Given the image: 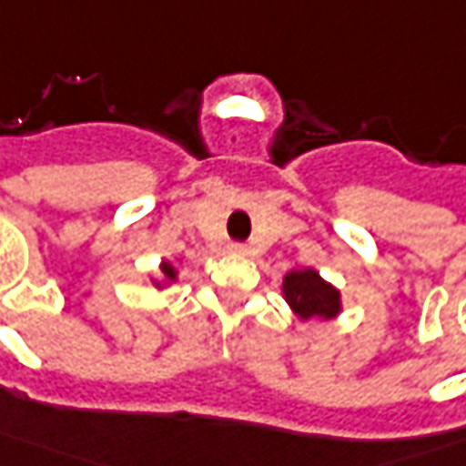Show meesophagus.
Returning a JSON list of instances; mask_svg holds the SVG:
<instances>
[{"instance_id": "1", "label": "esophagus", "mask_w": 466, "mask_h": 466, "mask_svg": "<svg viewBox=\"0 0 466 466\" xmlns=\"http://www.w3.org/2000/svg\"><path fill=\"white\" fill-rule=\"evenodd\" d=\"M232 253L234 255H248L250 253V248H248V245H232Z\"/></svg>"}]
</instances>
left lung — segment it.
I'll list each match as a JSON object with an SVG mask.
<instances>
[{"instance_id": "8db88e82", "label": "left lung", "mask_w": 466, "mask_h": 466, "mask_svg": "<svg viewBox=\"0 0 466 466\" xmlns=\"http://www.w3.org/2000/svg\"><path fill=\"white\" fill-rule=\"evenodd\" d=\"M281 294L302 323L334 320L341 315V292L315 268H292L281 279Z\"/></svg>"}]
</instances>
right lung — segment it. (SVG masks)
I'll return each instance as SVG.
<instances>
[{"instance_id": "obj_1", "label": "right lung", "mask_w": 466, "mask_h": 466, "mask_svg": "<svg viewBox=\"0 0 466 466\" xmlns=\"http://www.w3.org/2000/svg\"><path fill=\"white\" fill-rule=\"evenodd\" d=\"M158 276H151V284L156 289H169L172 284H177V279H179V266H174L172 260H161L158 263Z\"/></svg>"}]
</instances>
